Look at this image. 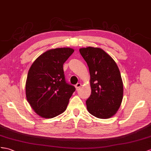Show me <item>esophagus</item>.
<instances>
[{"mask_svg": "<svg viewBox=\"0 0 151 151\" xmlns=\"http://www.w3.org/2000/svg\"><path fill=\"white\" fill-rule=\"evenodd\" d=\"M81 86V83H77L76 84V86H75V87H76V90H78V88H79Z\"/></svg>", "mask_w": 151, "mask_h": 151, "instance_id": "obj_1", "label": "esophagus"}]
</instances>
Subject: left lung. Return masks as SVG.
I'll use <instances>...</instances> for the list:
<instances>
[{"label": "left lung", "mask_w": 151, "mask_h": 151, "mask_svg": "<svg viewBox=\"0 0 151 151\" xmlns=\"http://www.w3.org/2000/svg\"><path fill=\"white\" fill-rule=\"evenodd\" d=\"M79 52L90 74L91 93L86 101L88 111L99 119L111 118L123 99V82L118 66L101 48H81Z\"/></svg>", "instance_id": "8db88e82"}]
</instances>
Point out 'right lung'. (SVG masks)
I'll use <instances>...</instances> for the list:
<instances>
[{"label":"right lung","instance_id":"1","mask_svg":"<svg viewBox=\"0 0 151 151\" xmlns=\"http://www.w3.org/2000/svg\"><path fill=\"white\" fill-rule=\"evenodd\" d=\"M73 52L68 47L49 50L40 55L29 70L25 83L27 101L43 118H54L63 113L76 90L66 83L63 67Z\"/></svg>","mask_w":151,"mask_h":151}]
</instances>
